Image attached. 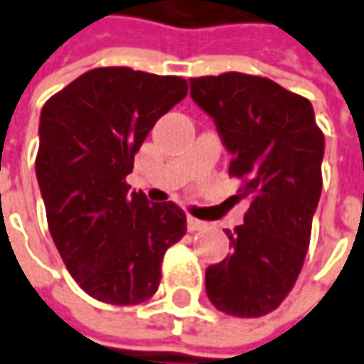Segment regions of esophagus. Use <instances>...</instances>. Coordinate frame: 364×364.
Listing matches in <instances>:
<instances>
[{"label":"esophagus","instance_id":"1","mask_svg":"<svg viewBox=\"0 0 364 364\" xmlns=\"http://www.w3.org/2000/svg\"><path fill=\"white\" fill-rule=\"evenodd\" d=\"M205 228V221H201V220H195V218H187V230L189 232H199V230H203Z\"/></svg>","mask_w":364,"mask_h":364}]
</instances>
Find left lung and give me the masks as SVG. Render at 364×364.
<instances>
[{"mask_svg": "<svg viewBox=\"0 0 364 364\" xmlns=\"http://www.w3.org/2000/svg\"><path fill=\"white\" fill-rule=\"evenodd\" d=\"M191 96L215 120L232 153L230 177L247 199L233 250L205 269L211 304L237 318L280 306L304 266L322 191L324 134L310 100L269 78L242 72L189 78Z\"/></svg>", "mask_w": 364, "mask_h": 364, "instance_id": "obj_1", "label": "left lung"}]
</instances>
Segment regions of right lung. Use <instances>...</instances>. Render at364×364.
<instances>
[{"label": "right lung", "mask_w": 364, "mask_h": 364, "mask_svg": "<svg viewBox=\"0 0 364 364\" xmlns=\"http://www.w3.org/2000/svg\"><path fill=\"white\" fill-rule=\"evenodd\" d=\"M185 96L181 76L107 66L42 108L36 175L48 228L70 276L100 302L149 300L165 252L187 232L181 207L149 203L127 183L149 131Z\"/></svg>", "instance_id": "add662e5"}]
</instances>
